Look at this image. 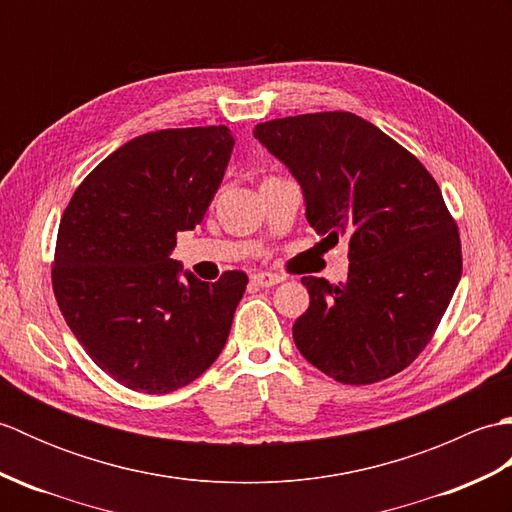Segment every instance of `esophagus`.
<instances>
[{"instance_id": "obj_1", "label": "esophagus", "mask_w": 512, "mask_h": 512, "mask_svg": "<svg viewBox=\"0 0 512 512\" xmlns=\"http://www.w3.org/2000/svg\"><path fill=\"white\" fill-rule=\"evenodd\" d=\"M253 281H255L257 286H262V288H273V286L281 284V281H284V277L277 275V273H255Z\"/></svg>"}]
</instances>
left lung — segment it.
I'll return each mask as SVG.
<instances>
[{
  "mask_svg": "<svg viewBox=\"0 0 512 512\" xmlns=\"http://www.w3.org/2000/svg\"><path fill=\"white\" fill-rule=\"evenodd\" d=\"M255 138L297 178L314 231L350 242L343 284L303 277L310 308L292 325L308 363L372 385L416 361L462 275V244L422 162L350 112L259 123Z\"/></svg>",
  "mask_w": 512,
  "mask_h": 512,
  "instance_id": "8db88e82",
  "label": "left lung"
}]
</instances>
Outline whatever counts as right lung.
<instances>
[{
    "mask_svg": "<svg viewBox=\"0 0 512 512\" xmlns=\"http://www.w3.org/2000/svg\"><path fill=\"white\" fill-rule=\"evenodd\" d=\"M235 138L224 125L136 136L88 173L65 206L52 290L65 323L116 383L169 394L224 350L248 277L215 284L171 259L204 220Z\"/></svg>",
    "mask_w": 512,
    "mask_h": 512,
    "instance_id": "1",
    "label": "right lung"
}]
</instances>
